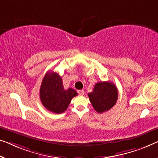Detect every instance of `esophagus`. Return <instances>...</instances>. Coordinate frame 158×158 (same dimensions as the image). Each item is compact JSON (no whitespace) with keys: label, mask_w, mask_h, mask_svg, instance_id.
Masks as SVG:
<instances>
[{"label":"esophagus","mask_w":158,"mask_h":158,"mask_svg":"<svg viewBox=\"0 0 158 158\" xmlns=\"http://www.w3.org/2000/svg\"><path fill=\"white\" fill-rule=\"evenodd\" d=\"M77 92H78L79 95H81V96L84 95V91L83 90V89H82V90H78V91H77Z\"/></svg>","instance_id":"esophagus-1"}]
</instances>
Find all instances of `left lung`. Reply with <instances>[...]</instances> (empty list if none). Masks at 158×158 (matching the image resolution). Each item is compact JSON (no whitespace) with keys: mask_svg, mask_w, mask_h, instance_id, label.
Masks as SVG:
<instances>
[{"mask_svg":"<svg viewBox=\"0 0 158 158\" xmlns=\"http://www.w3.org/2000/svg\"><path fill=\"white\" fill-rule=\"evenodd\" d=\"M118 96L116 85L110 81L98 82L94 86L92 92L88 94L91 105L98 114L111 109L116 104Z\"/></svg>","mask_w":158,"mask_h":158,"instance_id":"1","label":"left lung"}]
</instances>
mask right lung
<instances>
[{
    "label": "right lung",
    "mask_w": 158,
    "mask_h": 158,
    "mask_svg": "<svg viewBox=\"0 0 158 158\" xmlns=\"http://www.w3.org/2000/svg\"><path fill=\"white\" fill-rule=\"evenodd\" d=\"M76 96L77 93L74 89L64 88L62 77L57 73L48 71L44 75L40 89V96L42 105L49 111L62 114Z\"/></svg>",
    "instance_id": "obj_1"
}]
</instances>
